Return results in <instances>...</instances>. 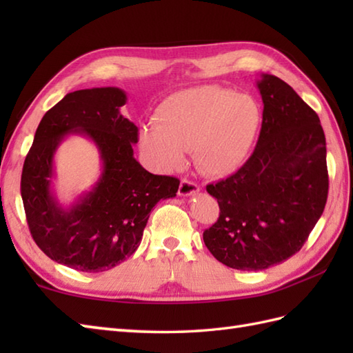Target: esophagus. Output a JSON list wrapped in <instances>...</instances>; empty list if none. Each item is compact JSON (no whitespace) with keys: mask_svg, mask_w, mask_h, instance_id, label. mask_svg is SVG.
I'll use <instances>...</instances> for the list:
<instances>
[{"mask_svg":"<svg viewBox=\"0 0 353 353\" xmlns=\"http://www.w3.org/2000/svg\"><path fill=\"white\" fill-rule=\"evenodd\" d=\"M197 192H199V185L186 181V179H183L181 185H179V196L190 197V196H194V194H197Z\"/></svg>","mask_w":353,"mask_h":353,"instance_id":"1","label":"esophagus"}]
</instances>
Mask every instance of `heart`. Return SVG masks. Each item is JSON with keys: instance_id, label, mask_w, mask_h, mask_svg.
<instances>
[{"instance_id": "1", "label": "heart", "mask_w": 353, "mask_h": 353, "mask_svg": "<svg viewBox=\"0 0 353 353\" xmlns=\"http://www.w3.org/2000/svg\"><path fill=\"white\" fill-rule=\"evenodd\" d=\"M156 124L141 127L139 145L154 168L172 171L192 150L197 168L208 176H228L250 154L262 112L252 95L209 85L167 97L156 110Z\"/></svg>"}]
</instances>
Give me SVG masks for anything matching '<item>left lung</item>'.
<instances>
[{
    "mask_svg": "<svg viewBox=\"0 0 353 353\" xmlns=\"http://www.w3.org/2000/svg\"><path fill=\"white\" fill-rule=\"evenodd\" d=\"M264 103L253 154L235 174L206 186L220 216L203 232L216 261L259 272L302 249L327 200L326 139L320 118L288 83L262 74Z\"/></svg>",
    "mask_w": 353,
    "mask_h": 353,
    "instance_id": "8db88e82",
    "label": "left lung"
}]
</instances>
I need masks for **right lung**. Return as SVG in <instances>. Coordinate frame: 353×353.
<instances>
[{"instance_id":"1","label":"right lung","mask_w":353,"mask_h":353,"mask_svg":"<svg viewBox=\"0 0 353 353\" xmlns=\"http://www.w3.org/2000/svg\"><path fill=\"white\" fill-rule=\"evenodd\" d=\"M127 95L119 88L66 94L41 119L21 176L30 234L52 261L77 272L100 273L137 252L156 203L176 197L181 181L148 172L134 159L138 127L121 115ZM68 134L91 139L102 174L71 207L57 200L54 154Z\"/></svg>"}]
</instances>
